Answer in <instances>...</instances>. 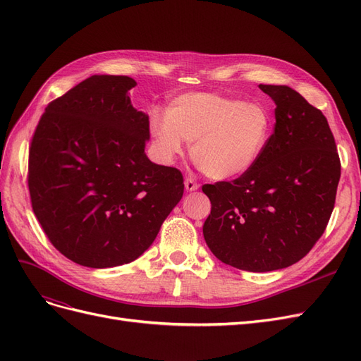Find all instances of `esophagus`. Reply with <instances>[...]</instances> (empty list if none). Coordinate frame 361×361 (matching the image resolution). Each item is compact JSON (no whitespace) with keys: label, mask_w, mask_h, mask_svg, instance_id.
I'll return each instance as SVG.
<instances>
[{"label":"esophagus","mask_w":361,"mask_h":361,"mask_svg":"<svg viewBox=\"0 0 361 361\" xmlns=\"http://www.w3.org/2000/svg\"><path fill=\"white\" fill-rule=\"evenodd\" d=\"M185 188H187V191H197L200 188V185L195 182L194 179L187 178V179H185Z\"/></svg>","instance_id":"34e87169"}]
</instances>
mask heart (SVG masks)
I'll return each instance as SVG.
<instances>
[{"label": "heart", "mask_w": 361, "mask_h": 361, "mask_svg": "<svg viewBox=\"0 0 361 361\" xmlns=\"http://www.w3.org/2000/svg\"><path fill=\"white\" fill-rule=\"evenodd\" d=\"M272 133L268 108L218 93H187L169 104L166 113L154 110L149 134L157 155L173 164L191 143L190 154L202 171L226 180L251 170Z\"/></svg>", "instance_id": "b5f03b06"}]
</instances>
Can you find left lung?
Segmentation results:
<instances>
[{
    "mask_svg": "<svg viewBox=\"0 0 361 361\" xmlns=\"http://www.w3.org/2000/svg\"><path fill=\"white\" fill-rule=\"evenodd\" d=\"M259 89L276 102V125L251 170L203 185L211 214L207 247L223 264L251 272L288 268L309 253L333 212L341 159L321 110L288 85Z\"/></svg>",
    "mask_w": 361,
    "mask_h": 361,
    "instance_id": "8db88e82",
    "label": "left lung"
}]
</instances>
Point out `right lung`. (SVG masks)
Instances as JSON below:
<instances>
[{
    "label": "right lung",
    "instance_id": "obj_1",
    "mask_svg": "<svg viewBox=\"0 0 361 361\" xmlns=\"http://www.w3.org/2000/svg\"><path fill=\"white\" fill-rule=\"evenodd\" d=\"M123 75H93L57 97L31 138L32 212L63 256L89 268L140 257L183 194L182 173L152 162L149 117Z\"/></svg>",
    "mask_w": 361,
    "mask_h": 361
}]
</instances>
